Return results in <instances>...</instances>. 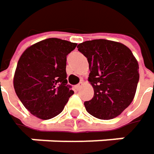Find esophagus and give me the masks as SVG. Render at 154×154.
<instances>
[{"label":"esophagus","mask_w":154,"mask_h":154,"mask_svg":"<svg viewBox=\"0 0 154 154\" xmlns=\"http://www.w3.org/2000/svg\"><path fill=\"white\" fill-rule=\"evenodd\" d=\"M82 86H83V82H81L79 84H77V85L75 86V89H76V90H80V89L82 88Z\"/></svg>","instance_id":"esophagus-1"}]
</instances>
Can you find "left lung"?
Here are the masks:
<instances>
[{"label": "left lung", "instance_id": "obj_1", "mask_svg": "<svg viewBox=\"0 0 154 154\" xmlns=\"http://www.w3.org/2000/svg\"><path fill=\"white\" fill-rule=\"evenodd\" d=\"M77 48L88 58V81L94 89L93 98L84 103L87 112L100 120L119 116L134 99L139 80L137 60L127 46L113 41H87Z\"/></svg>", "mask_w": 154, "mask_h": 154}]
</instances>
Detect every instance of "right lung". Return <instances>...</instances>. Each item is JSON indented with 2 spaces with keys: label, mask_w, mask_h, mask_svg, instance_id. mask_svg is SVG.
<instances>
[{
  "label": "right lung",
  "mask_w": 154,
  "mask_h": 154,
  "mask_svg": "<svg viewBox=\"0 0 154 154\" xmlns=\"http://www.w3.org/2000/svg\"><path fill=\"white\" fill-rule=\"evenodd\" d=\"M77 43L48 38L32 44L21 55L13 85L29 112L42 120L58 115L74 93L66 80V56Z\"/></svg>",
  "instance_id": "add662e5"
}]
</instances>
